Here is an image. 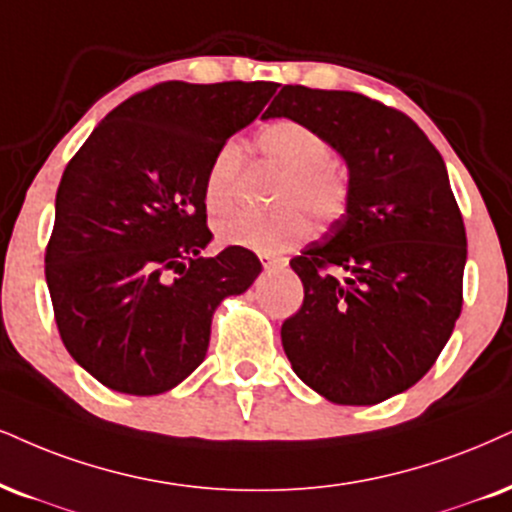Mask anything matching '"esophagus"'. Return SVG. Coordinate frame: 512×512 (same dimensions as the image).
<instances>
[{
    "label": "esophagus",
    "instance_id": "obj_1",
    "mask_svg": "<svg viewBox=\"0 0 512 512\" xmlns=\"http://www.w3.org/2000/svg\"><path fill=\"white\" fill-rule=\"evenodd\" d=\"M258 258H261L263 268H277V266H285V261H282V258H275L273 254H258Z\"/></svg>",
    "mask_w": 512,
    "mask_h": 512
}]
</instances>
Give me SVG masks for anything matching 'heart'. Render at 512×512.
Instances as JSON below:
<instances>
[{
	"label": "heart",
	"mask_w": 512,
	"mask_h": 512,
	"mask_svg": "<svg viewBox=\"0 0 512 512\" xmlns=\"http://www.w3.org/2000/svg\"><path fill=\"white\" fill-rule=\"evenodd\" d=\"M254 147L268 163L285 170L277 206L287 208L273 216L232 213L220 218L216 225L220 242L273 254L311 239L313 220L307 216L309 212L323 225L337 223L344 216L351 201V178L342 163L332 159L330 142L318 130L292 118H280L258 132ZM242 168V144L237 140L220 144L204 178L208 213L218 216L235 206Z\"/></svg>",
	"instance_id": "1"
}]
</instances>
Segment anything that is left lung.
<instances>
[{"label":"left lung","instance_id":"1","mask_svg":"<svg viewBox=\"0 0 512 512\" xmlns=\"http://www.w3.org/2000/svg\"><path fill=\"white\" fill-rule=\"evenodd\" d=\"M311 125L344 156L349 208L289 266L304 304L282 323L296 375L344 406L401 394L463 308V216L444 159L406 113L358 92L285 85L266 118Z\"/></svg>","mask_w":512,"mask_h":512}]
</instances>
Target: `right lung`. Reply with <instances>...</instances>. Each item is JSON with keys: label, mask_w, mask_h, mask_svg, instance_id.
Returning a JSON list of instances; mask_svg holds the SVG:
<instances>
[{"label": "right lung", "mask_w": 512, "mask_h": 512, "mask_svg": "<svg viewBox=\"0 0 512 512\" xmlns=\"http://www.w3.org/2000/svg\"><path fill=\"white\" fill-rule=\"evenodd\" d=\"M277 82L168 80L132 94L68 161L44 277L68 353L104 387L163 394L206 358L220 301L261 273L244 246L204 258L211 156Z\"/></svg>", "instance_id": "1"}]
</instances>
